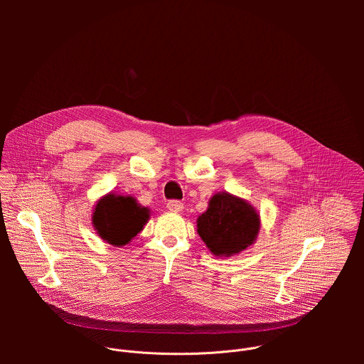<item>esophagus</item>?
I'll list each match as a JSON object with an SVG mask.
<instances>
[{
  "mask_svg": "<svg viewBox=\"0 0 364 364\" xmlns=\"http://www.w3.org/2000/svg\"><path fill=\"white\" fill-rule=\"evenodd\" d=\"M167 209L170 212H176V213H180L183 210V203L178 201V200H170L167 203Z\"/></svg>",
  "mask_w": 364,
  "mask_h": 364,
  "instance_id": "34e87169",
  "label": "esophagus"
}]
</instances>
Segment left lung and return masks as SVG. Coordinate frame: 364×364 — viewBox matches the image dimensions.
Listing matches in <instances>:
<instances>
[{
    "label": "left lung",
    "instance_id": "obj_1",
    "mask_svg": "<svg viewBox=\"0 0 364 364\" xmlns=\"http://www.w3.org/2000/svg\"><path fill=\"white\" fill-rule=\"evenodd\" d=\"M261 219L243 198L228 191L215 194L197 219V233L215 256H232L249 247L257 237Z\"/></svg>",
    "mask_w": 364,
    "mask_h": 364
}]
</instances>
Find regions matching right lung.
Returning <instances> with one entry per match:
<instances>
[{"mask_svg": "<svg viewBox=\"0 0 364 364\" xmlns=\"http://www.w3.org/2000/svg\"><path fill=\"white\" fill-rule=\"evenodd\" d=\"M148 219L149 209L138 204L132 196L109 193L97 200L92 225L100 239L121 247L144 229Z\"/></svg>", "mask_w": 364, "mask_h": 364, "instance_id": "add662e5", "label": "right lung"}]
</instances>
